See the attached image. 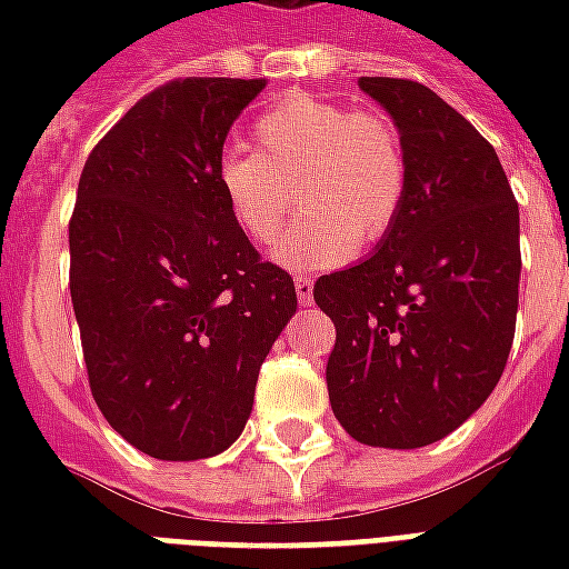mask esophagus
Returning <instances> with one entry per match:
<instances>
[{"mask_svg": "<svg viewBox=\"0 0 569 569\" xmlns=\"http://www.w3.org/2000/svg\"><path fill=\"white\" fill-rule=\"evenodd\" d=\"M296 296L301 305H313V280L310 277H296Z\"/></svg>", "mask_w": 569, "mask_h": 569, "instance_id": "1", "label": "esophagus"}]
</instances>
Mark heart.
I'll list each match as a JSON object with an SVG mask.
<instances>
[{
    "label": "heart",
    "mask_w": 569,
    "mask_h": 569,
    "mask_svg": "<svg viewBox=\"0 0 569 569\" xmlns=\"http://www.w3.org/2000/svg\"><path fill=\"white\" fill-rule=\"evenodd\" d=\"M256 154L228 151L216 186L240 231L271 243L296 210V188L308 216L277 243L286 268H332L359 243L393 228L408 188L399 130L383 116L335 100L292 93L252 124Z\"/></svg>",
    "instance_id": "b5f03b06"
}]
</instances>
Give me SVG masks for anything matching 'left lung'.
Returning <instances> with one entry per match:
<instances>
[{"label":"left lung","instance_id":"obj_1","mask_svg":"<svg viewBox=\"0 0 569 569\" xmlns=\"http://www.w3.org/2000/svg\"><path fill=\"white\" fill-rule=\"evenodd\" d=\"M393 118L408 188L369 259L326 273V383L338 423L371 448H423L485 406L518 313V203L497 151L439 93L359 79Z\"/></svg>","mask_w":569,"mask_h":569}]
</instances>
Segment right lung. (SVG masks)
<instances>
[{"instance_id": "right-lung-1", "label": "right lung", "mask_w": 569, "mask_h": 569, "mask_svg": "<svg viewBox=\"0 0 569 569\" xmlns=\"http://www.w3.org/2000/svg\"><path fill=\"white\" fill-rule=\"evenodd\" d=\"M261 79L163 84L97 142L69 222V292L88 381L118 436L158 460L231 448L264 357L298 308L216 186Z\"/></svg>"}]
</instances>
